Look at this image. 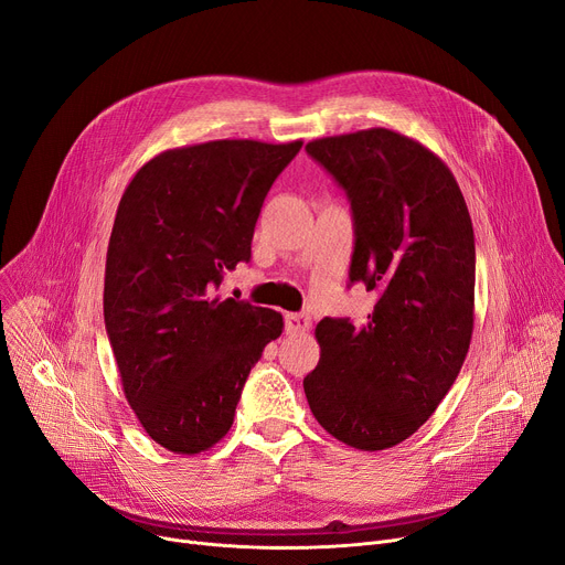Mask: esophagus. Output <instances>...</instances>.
<instances>
[{"mask_svg":"<svg viewBox=\"0 0 565 565\" xmlns=\"http://www.w3.org/2000/svg\"><path fill=\"white\" fill-rule=\"evenodd\" d=\"M311 318L307 313H286V328L288 332H307Z\"/></svg>","mask_w":565,"mask_h":565,"instance_id":"34e87169","label":"esophagus"}]
</instances>
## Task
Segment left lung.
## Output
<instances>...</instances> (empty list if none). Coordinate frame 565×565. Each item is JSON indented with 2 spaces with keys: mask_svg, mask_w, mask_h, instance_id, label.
Wrapping results in <instances>:
<instances>
[{
  "mask_svg": "<svg viewBox=\"0 0 565 565\" xmlns=\"http://www.w3.org/2000/svg\"><path fill=\"white\" fill-rule=\"evenodd\" d=\"M307 153L350 199V281L373 290L375 307L360 324H316L320 362L305 394L339 441L384 451L428 422L467 358L477 281L471 217L451 169L401 132L322 137Z\"/></svg>",
  "mask_w": 565,
  "mask_h": 565,
  "instance_id": "obj_1",
  "label": "left lung"
}]
</instances>
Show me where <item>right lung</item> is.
<instances>
[{"mask_svg": "<svg viewBox=\"0 0 565 565\" xmlns=\"http://www.w3.org/2000/svg\"><path fill=\"white\" fill-rule=\"evenodd\" d=\"M302 139H217L162 151L126 188L105 263V328L124 394L153 441L178 456L228 433L245 380L279 339V311L220 300L249 260L275 178Z\"/></svg>", "mask_w": 565, "mask_h": 565, "instance_id": "add662e5", "label": "right lung"}]
</instances>
